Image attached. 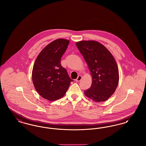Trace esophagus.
Masks as SVG:
<instances>
[{
    "label": "esophagus",
    "mask_w": 146,
    "mask_h": 146,
    "mask_svg": "<svg viewBox=\"0 0 146 146\" xmlns=\"http://www.w3.org/2000/svg\"><path fill=\"white\" fill-rule=\"evenodd\" d=\"M82 76H79L76 79V82H80L82 80Z\"/></svg>",
    "instance_id": "obj_1"
}]
</instances>
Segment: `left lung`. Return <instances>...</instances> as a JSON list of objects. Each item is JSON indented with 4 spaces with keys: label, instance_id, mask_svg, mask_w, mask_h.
<instances>
[{
    "label": "left lung",
    "instance_id": "1",
    "mask_svg": "<svg viewBox=\"0 0 146 146\" xmlns=\"http://www.w3.org/2000/svg\"><path fill=\"white\" fill-rule=\"evenodd\" d=\"M92 76L90 88L84 91L86 97L96 102L107 100L114 93L119 80L118 65L111 52L95 40L76 42Z\"/></svg>",
    "mask_w": 146,
    "mask_h": 146
}]
</instances>
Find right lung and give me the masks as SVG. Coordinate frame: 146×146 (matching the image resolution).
<instances>
[{
    "instance_id": "obj_1",
    "label": "right lung",
    "mask_w": 146,
    "mask_h": 146,
    "mask_svg": "<svg viewBox=\"0 0 146 146\" xmlns=\"http://www.w3.org/2000/svg\"><path fill=\"white\" fill-rule=\"evenodd\" d=\"M70 40L57 39L47 45L35 61L32 79L35 89L44 98L51 101L63 97L73 81L61 64V58Z\"/></svg>"
}]
</instances>
